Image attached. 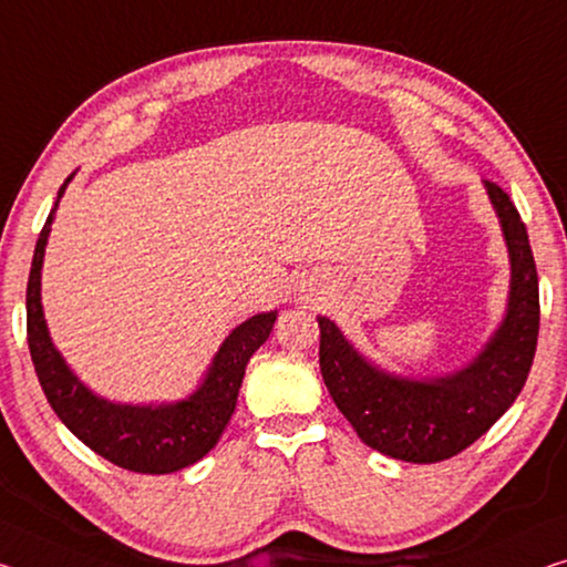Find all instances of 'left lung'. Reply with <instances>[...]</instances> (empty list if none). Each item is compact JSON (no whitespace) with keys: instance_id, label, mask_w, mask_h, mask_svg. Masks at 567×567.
Segmentation results:
<instances>
[{"instance_id":"8db88e82","label":"left lung","mask_w":567,"mask_h":567,"mask_svg":"<svg viewBox=\"0 0 567 567\" xmlns=\"http://www.w3.org/2000/svg\"><path fill=\"white\" fill-rule=\"evenodd\" d=\"M509 257L505 318L470 363L442 375L391 373L320 316V373L361 442L391 460L434 464L477 442L523 391L540 330V292L527 229L497 184L482 182Z\"/></svg>"}]
</instances>
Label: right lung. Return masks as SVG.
Segmentation results:
<instances>
[{
  "label": "right lung",
  "mask_w": 567,
  "mask_h": 567,
  "mask_svg": "<svg viewBox=\"0 0 567 567\" xmlns=\"http://www.w3.org/2000/svg\"><path fill=\"white\" fill-rule=\"evenodd\" d=\"M75 174L60 186L58 202L34 247L27 282V343L52 411L85 446L103 460L141 474H171L199 462L227 429L255 350L272 332L277 310L257 312L224 338L202 381L186 399L161 403H121L103 399L68 365L50 338L42 310V262L58 204Z\"/></svg>",
  "instance_id": "right-lung-1"
}]
</instances>
